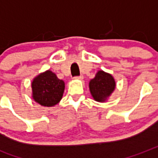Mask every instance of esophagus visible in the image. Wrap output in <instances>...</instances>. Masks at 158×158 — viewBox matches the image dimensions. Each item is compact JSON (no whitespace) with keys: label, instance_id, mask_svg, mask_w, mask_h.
I'll return each instance as SVG.
<instances>
[{"label":"esophagus","instance_id":"obj_1","mask_svg":"<svg viewBox=\"0 0 158 158\" xmlns=\"http://www.w3.org/2000/svg\"><path fill=\"white\" fill-rule=\"evenodd\" d=\"M74 79H79V80H81V79H84V76H83V75L76 76V77H74Z\"/></svg>","mask_w":158,"mask_h":158}]
</instances>
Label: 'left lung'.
<instances>
[{
  "label": "left lung",
  "instance_id": "left-lung-1",
  "mask_svg": "<svg viewBox=\"0 0 158 158\" xmlns=\"http://www.w3.org/2000/svg\"><path fill=\"white\" fill-rule=\"evenodd\" d=\"M89 86L94 100L99 102H105L115 89V81L111 74L100 70L94 79L89 81Z\"/></svg>",
  "mask_w": 158,
  "mask_h": 158
}]
</instances>
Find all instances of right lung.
Returning <instances> with one entry per match:
<instances>
[{"instance_id":"add662e5","label":"right lung","mask_w":158,"mask_h":158,"mask_svg":"<svg viewBox=\"0 0 158 158\" xmlns=\"http://www.w3.org/2000/svg\"><path fill=\"white\" fill-rule=\"evenodd\" d=\"M64 82L50 70L35 77L31 82L32 99L41 106L51 107L61 100Z\"/></svg>"}]
</instances>
